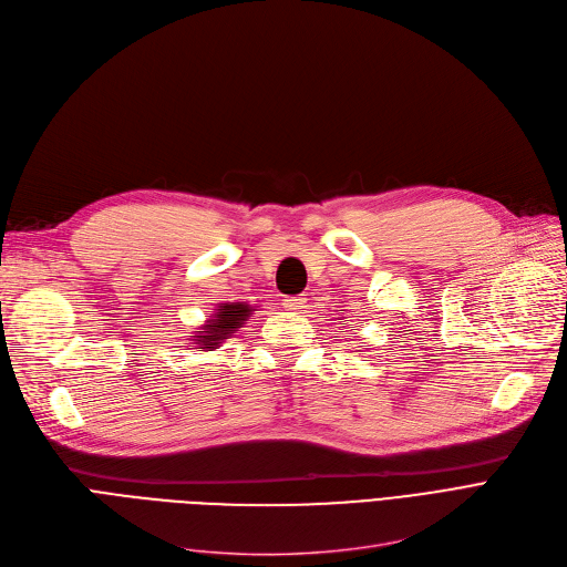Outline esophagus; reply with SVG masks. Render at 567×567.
I'll list each match as a JSON object with an SVG mask.
<instances>
[{
	"mask_svg": "<svg viewBox=\"0 0 567 567\" xmlns=\"http://www.w3.org/2000/svg\"><path fill=\"white\" fill-rule=\"evenodd\" d=\"M282 306H285V310L287 312H303L308 306H306V299L303 296H287V299L282 301Z\"/></svg>",
	"mask_w": 567,
	"mask_h": 567,
	"instance_id": "esophagus-1",
	"label": "esophagus"
}]
</instances>
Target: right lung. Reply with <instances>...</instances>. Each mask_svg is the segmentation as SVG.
<instances>
[{
  "label": "right lung",
  "mask_w": 567,
  "mask_h": 567,
  "mask_svg": "<svg viewBox=\"0 0 567 567\" xmlns=\"http://www.w3.org/2000/svg\"><path fill=\"white\" fill-rule=\"evenodd\" d=\"M250 315H252V308L246 303H220L216 315L204 326H199V331H195V336L190 338L195 340L197 349L214 351L220 347V342L231 338L234 331L241 329Z\"/></svg>",
  "instance_id": "obj_1"
}]
</instances>
